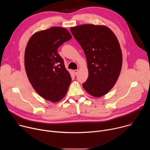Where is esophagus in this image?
Instances as JSON below:
<instances>
[{
	"label": "esophagus",
	"mask_w": 150,
	"mask_h": 150,
	"mask_svg": "<svg viewBox=\"0 0 150 150\" xmlns=\"http://www.w3.org/2000/svg\"><path fill=\"white\" fill-rule=\"evenodd\" d=\"M74 72L75 75H76L78 74V69H75V70L74 71Z\"/></svg>",
	"instance_id": "34e87169"
}]
</instances>
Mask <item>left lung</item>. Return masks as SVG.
<instances>
[{
    "label": "left lung",
    "instance_id": "left-lung-1",
    "mask_svg": "<svg viewBox=\"0 0 150 150\" xmlns=\"http://www.w3.org/2000/svg\"><path fill=\"white\" fill-rule=\"evenodd\" d=\"M87 58L88 77L82 84L85 90L95 97L110 91L119 76L122 53L113 32L102 25L84 24L71 28Z\"/></svg>",
    "mask_w": 150,
    "mask_h": 150
}]
</instances>
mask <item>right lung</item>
<instances>
[{"label": "right lung", "mask_w": 150, "mask_h": 150, "mask_svg": "<svg viewBox=\"0 0 150 150\" xmlns=\"http://www.w3.org/2000/svg\"><path fill=\"white\" fill-rule=\"evenodd\" d=\"M72 38L65 28L53 27L34 33L27 45L25 69L34 90L43 98L56 103L65 96L72 79L57 49Z\"/></svg>", "instance_id": "obj_1"}]
</instances>
